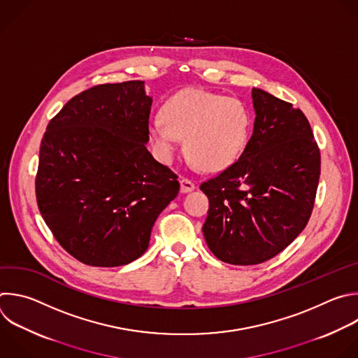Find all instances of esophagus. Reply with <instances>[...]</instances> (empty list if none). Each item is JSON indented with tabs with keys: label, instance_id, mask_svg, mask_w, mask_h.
I'll use <instances>...</instances> for the list:
<instances>
[{
	"label": "esophagus",
	"instance_id": "esophagus-1",
	"mask_svg": "<svg viewBox=\"0 0 358 358\" xmlns=\"http://www.w3.org/2000/svg\"><path fill=\"white\" fill-rule=\"evenodd\" d=\"M194 189H195V184H194L191 180H188V178H181V180H180V191H181L182 194L191 192V191H194Z\"/></svg>",
	"mask_w": 358,
	"mask_h": 358
}]
</instances>
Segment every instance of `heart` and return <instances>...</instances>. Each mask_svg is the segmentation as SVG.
<instances>
[{
	"instance_id": "heart-1",
	"label": "heart",
	"mask_w": 358,
	"mask_h": 358,
	"mask_svg": "<svg viewBox=\"0 0 358 358\" xmlns=\"http://www.w3.org/2000/svg\"><path fill=\"white\" fill-rule=\"evenodd\" d=\"M250 112L234 96H222L199 88L171 95L162 113L149 124V136L157 159L170 163L181 146L195 166L222 170L241 156L250 134Z\"/></svg>"
}]
</instances>
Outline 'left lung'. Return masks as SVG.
<instances>
[{
  "mask_svg": "<svg viewBox=\"0 0 358 358\" xmlns=\"http://www.w3.org/2000/svg\"><path fill=\"white\" fill-rule=\"evenodd\" d=\"M253 134L242 156L201 184L209 199L202 233L209 250L234 266L264 263L305 229L315 203L320 153L303 112L253 88Z\"/></svg>",
  "mask_w": 358,
  "mask_h": 358,
  "instance_id": "8db88e82",
  "label": "left lung"
}]
</instances>
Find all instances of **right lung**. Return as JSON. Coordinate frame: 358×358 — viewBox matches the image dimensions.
<instances>
[{"label":"right lung","instance_id":"1","mask_svg":"<svg viewBox=\"0 0 358 358\" xmlns=\"http://www.w3.org/2000/svg\"><path fill=\"white\" fill-rule=\"evenodd\" d=\"M153 98L143 81L92 87L49 122L36 201L60 246L92 267H117L149 248L177 176L146 149Z\"/></svg>","mask_w":358,"mask_h":358}]
</instances>
